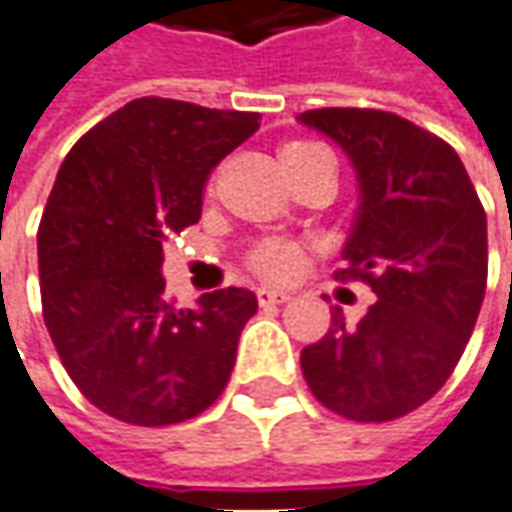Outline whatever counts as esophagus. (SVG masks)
I'll return each instance as SVG.
<instances>
[{"label": "esophagus", "mask_w": 512, "mask_h": 512, "mask_svg": "<svg viewBox=\"0 0 512 512\" xmlns=\"http://www.w3.org/2000/svg\"><path fill=\"white\" fill-rule=\"evenodd\" d=\"M285 300H291V291H283V288H269V285L257 288V302H260V305H280V302Z\"/></svg>", "instance_id": "34e87169"}]
</instances>
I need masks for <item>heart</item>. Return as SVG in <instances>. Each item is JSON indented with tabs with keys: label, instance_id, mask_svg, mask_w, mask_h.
Listing matches in <instances>:
<instances>
[{
	"label": "heart",
	"instance_id": "1",
	"mask_svg": "<svg viewBox=\"0 0 512 512\" xmlns=\"http://www.w3.org/2000/svg\"><path fill=\"white\" fill-rule=\"evenodd\" d=\"M314 151H319V148L311 145V142H288L280 151V159L283 162H297V159L314 154ZM249 263L266 280H285V277H291V271L297 269V263H300V246L291 241H263L249 255Z\"/></svg>",
	"mask_w": 512,
	"mask_h": 512
}]
</instances>
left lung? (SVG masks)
<instances>
[{
  "instance_id": "obj_1",
  "label": "left lung",
  "mask_w": 512,
  "mask_h": 512,
  "mask_svg": "<svg viewBox=\"0 0 512 512\" xmlns=\"http://www.w3.org/2000/svg\"><path fill=\"white\" fill-rule=\"evenodd\" d=\"M353 162L358 210L339 280H361L378 302L358 325H333L302 350L316 401L384 423L423 406L471 339L488 283V218L457 151L378 109H314L297 117Z\"/></svg>"
}]
</instances>
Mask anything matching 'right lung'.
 <instances>
[{
	"instance_id": "1",
	"label": "right lung",
	"mask_w": 512,
	"mask_h": 512,
	"mask_svg": "<svg viewBox=\"0 0 512 512\" xmlns=\"http://www.w3.org/2000/svg\"><path fill=\"white\" fill-rule=\"evenodd\" d=\"M260 128L255 111L139 97L86 131L38 227L44 325L69 378L131 426L201 415L227 387L249 288L165 300V241L201 218L212 168Z\"/></svg>"
}]
</instances>
